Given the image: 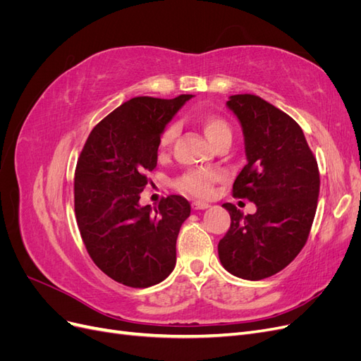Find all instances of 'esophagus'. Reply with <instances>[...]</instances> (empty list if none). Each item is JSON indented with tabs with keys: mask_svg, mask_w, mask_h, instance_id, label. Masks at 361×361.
<instances>
[{
	"mask_svg": "<svg viewBox=\"0 0 361 361\" xmlns=\"http://www.w3.org/2000/svg\"><path fill=\"white\" fill-rule=\"evenodd\" d=\"M192 207H194V209H197V211H203V209H207V207H209V203H206L203 200H195V202H192Z\"/></svg>",
	"mask_w": 361,
	"mask_h": 361,
	"instance_id": "34e87169",
	"label": "esophagus"
}]
</instances>
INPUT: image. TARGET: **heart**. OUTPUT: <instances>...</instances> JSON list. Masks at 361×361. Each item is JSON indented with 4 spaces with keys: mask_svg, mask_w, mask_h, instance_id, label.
Wrapping results in <instances>:
<instances>
[{
    "mask_svg": "<svg viewBox=\"0 0 361 361\" xmlns=\"http://www.w3.org/2000/svg\"><path fill=\"white\" fill-rule=\"evenodd\" d=\"M200 125L204 135L207 140L215 145L218 140L223 135L231 134V128H228L227 122L215 114H203L200 116ZM178 134V125L171 123L166 129L162 130L159 137L161 147H167L173 143V140L176 138ZM223 179V173L218 170H191L185 173L183 176L178 180V188L183 192H190L197 197H207L212 192V187Z\"/></svg>",
    "mask_w": 361,
    "mask_h": 361,
    "instance_id": "obj_1",
    "label": "heart"
}]
</instances>
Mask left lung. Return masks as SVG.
Segmentation results:
<instances>
[{
	"instance_id": "left-lung-1",
	"label": "left lung",
	"mask_w": 361,
	"mask_h": 361,
	"mask_svg": "<svg viewBox=\"0 0 361 361\" xmlns=\"http://www.w3.org/2000/svg\"><path fill=\"white\" fill-rule=\"evenodd\" d=\"M243 126L245 167L233 182V195L253 202L244 215L232 203L231 228L218 243L221 265L245 280L277 274L307 243L319 197L318 162L295 120L256 94L227 101Z\"/></svg>"
}]
</instances>
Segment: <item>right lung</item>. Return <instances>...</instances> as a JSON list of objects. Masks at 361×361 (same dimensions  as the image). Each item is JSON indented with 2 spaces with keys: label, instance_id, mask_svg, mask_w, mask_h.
Segmentation results:
<instances>
[{
  "label": "right lung",
  "instance_id": "right-lung-1",
  "mask_svg": "<svg viewBox=\"0 0 361 361\" xmlns=\"http://www.w3.org/2000/svg\"><path fill=\"white\" fill-rule=\"evenodd\" d=\"M191 97H133L92 129L76 162L75 216L82 243L96 267L125 286H154L176 265L188 200L169 195L155 211L138 202L157 167L164 128Z\"/></svg>",
  "mask_w": 361,
  "mask_h": 361
}]
</instances>
